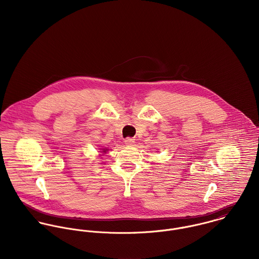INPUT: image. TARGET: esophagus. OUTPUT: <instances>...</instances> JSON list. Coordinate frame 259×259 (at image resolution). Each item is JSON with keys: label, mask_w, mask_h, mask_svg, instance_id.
Returning a JSON list of instances; mask_svg holds the SVG:
<instances>
[{"label": "esophagus", "mask_w": 259, "mask_h": 259, "mask_svg": "<svg viewBox=\"0 0 259 259\" xmlns=\"http://www.w3.org/2000/svg\"><path fill=\"white\" fill-rule=\"evenodd\" d=\"M124 144H125L126 146H133V145L135 144V139H133V138H126V139L124 140Z\"/></svg>", "instance_id": "1"}]
</instances>
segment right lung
I'll return each mask as SVG.
<instances>
[{
  "mask_svg": "<svg viewBox=\"0 0 259 259\" xmlns=\"http://www.w3.org/2000/svg\"><path fill=\"white\" fill-rule=\"evenodd\" d=\"M104 151H105V152H106V150H104Z\"/></svg>",
  "mask_w": 259,
  "mask_h": 259,
  "instance_id": "obj_1",
  "label": "right lung"
}]
</instances>
